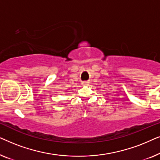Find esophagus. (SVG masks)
Returning a JSON list of instances; mask_svg holds the SVG:
<instances>
[{"instance_id": "1", "label": "esophagus", "mask_w": 160, "mask_h": 160, "mask_svg": "<svg viewBox=\"0 0 160 160\" xmlns=\"http://www.w3.org/2000/svg\"><path fill=\"white\" fill-rule=\"evenodd\" d=\"M89 84V82H82V85L83 86H87V85Z\"/></svg>"}]
</instances>
